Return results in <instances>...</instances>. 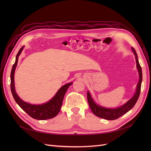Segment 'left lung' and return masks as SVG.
<instances>
[{
    "mask_svg": "<svg viewBox=\"0 0 151 151\" xmlns=\"http://www.w3.org/2000/svg\"><path fill=\"white\" fill-rule=\"evenodd\" d=\"M132 50L135 56L137 67L139 74V81L138 83L137 86L135 94L129 101L125 104H123V106L115 109H108L99 106L96 104L94 102L92 98H91L90 93L88 92V93H87V98H88L89 107L91 109V111H93L94 115L99 118H102L103 119H106L108 120H116L117 118L122 116V115H125V114L129 111H130V109L134 106V105L135 104L137 101L140 93L141 83L142 81V68L139 64L137 54L135 52V50L133 47H132Z\"/></svg>",
    "mask_w": 151,
    "mask_h": 151,
    "instance_id": "obj_1",
    "label": "left lung"
}]
</instances>
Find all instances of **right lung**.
Returning <instances> with one entry per match:
<instances>
[{
    "mask_svg": "<svg viewBox=\"0 0 151 151\" xmlns=\"http://www.w3.org/2000/svg\"><path fill=\"white\" fill-rule=\"evenodd\" d=\"M23 47L20 48L19 51L18 52L16 57V62L14 63L12 68V70L11 73V89L13 98L14 99L16 102L18 104V105L23 109V110L32 117L34 119L44 120L52 118L56 116L58 113L60 112V108L62 105V102L63 97H64L65 94L67 92V90L72 83H68L63 86L62 88L58 91L56 95L49 101L48 102L45 104H43L41 105H33L27 103L21 100L17 94L16 93L15 88H14V71L16 69V65L17 64L18 57L20 53H21Z\"/></svg>",
    "mask_w": 151,
    "mask_h": 151,
    "instance_id": "1",
    "label": "right lung"
}]
</instances>
